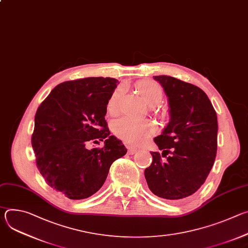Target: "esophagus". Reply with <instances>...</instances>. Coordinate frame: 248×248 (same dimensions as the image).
Wrapping results in <instances>:
<instances>
[{"mask_svg":"<svg viewBox=\"0 0 248 248\" xmlns=\"http://www.w3.org/2000/svg\"><path fill=\"white\" fill-rule=\"evenodd\" d=\"M125 146H126V148H127V152H128V154L132 155V154L136 153V151H137V148H136V147L131 146L130 144H125Z\"/></svg>","mask_w":248,"mask_h":248,"instance_id":"esophagus-1","label":"esophagus"}]
</instances>
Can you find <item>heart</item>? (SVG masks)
<instances>
[{
    "mask_svg": "<svg viewBox=\"0 0 248 248\" xmlns=\"http://www.w3.org/2000/svg\"><path fill=\"white\" fill-rule=\"evenodd\" d=\"M137 91L149 106H156L163 97L162 87L152 81H143L137 85ZM124 87L113 92L107 102V111L111 116L119 115L121 111V99ZM114 133L128 144H138L155 131V126L148 121H134L124 118L114 125Z\"/></svg>",
    "mask_w": 248,
    "mask_h": 248,
    "instance_id": "1",
    "label": "heart"
}]
</instances>
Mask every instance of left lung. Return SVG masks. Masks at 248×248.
<instances>
[{
  "label": "left lung",
  "mask_w": 248,
  "mask_h": 248,
  "mask_svg": "<svg viewBox=\"0 0 248 248\" xmlns=\"http://www.w3.org/2000/svg\"><path fill=\"white\" fill-rule=\"evenodd\" d=\"M164 88L170 123L154 138L160 150L150 152L152 163L144 170L149 189L157 196L180 200L205 183L217 154V114L199 87L168 76L153 77ZM170 156H168V154Z\"/></svg>",
  "instance_id": "obj_1"
}]
</instances>
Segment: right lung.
Wrapping results in <instances>:
<instances>
[{"label":"right lung","instance_id":"obj_1","mask_svg":"<svg viewBox=\"0 0 248 248\" xmlns=\"http://www.w3.org/2000/svg\"><path fill=\"white\" fill-rule=\"evenodd\" d=\"M118 79L86 78L56 86L35 115L31 144L47 184L69 199H85L104 185L111 165L126 148L110 135L107 102ZM104 141L102 149L88 144Z\"/></svg>","mask_w":248,"mask_h":248}]
</instances>
